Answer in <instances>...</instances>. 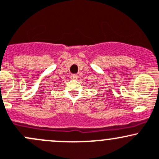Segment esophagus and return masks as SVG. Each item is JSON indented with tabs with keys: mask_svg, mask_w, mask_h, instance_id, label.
<instances>
[{
	"mask_svg": "<svg viewBox=\"0 0 159 159\" xmlns=\"http://www.w3.org/2000/svg\"><path fill=\"white\" fill-rule=\"evenodd\" d=\"M72 80H76L78 78V76L76 74H73L71 76H70Z\"/></svg>",
	"mask_w": 159,
	"mask_h": 159,
	"instance_id": "34e87169",
	"label": "esophagus"
}]
</instances>
